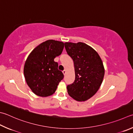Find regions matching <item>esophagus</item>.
Instances as JSON below:
<instances>
[{"mask_svg":"<svg viewBox=\"0 0 133 133\" xmlns=\"http://www.w3.org/2000/svg\"><path fill=\"white\" fill-rule=\"evenodd\" d=\"M62 72H63V74H64V75H65V74H66V70L65 69H64L63 71H62Z\"/></svg>","mask_w":133,"mask_h":133,"instance_id":"esophagus-1","label":"esophagus"}]
</instances>
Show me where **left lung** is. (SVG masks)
I'll return each mask as SVG.
<instances>
[{
    "instance_id": "left-lung-1",
    "label": "left lung",
    "mask_w": 133,
    "mask_h": 133,
    "mask_svg": "<svg viewBox=\"0 0 133 133\" xmlns=\"http://www.w3.org/2000/svg\"><path fill=\"white\" fill-rule=\"evenodd\" d=\"M68 54L73 59L75 79L67 86L68 93L77 101H84L96 93L103 81L105 70L98 54L82 42L64 43Z\"/></svg>"
}]
</instances>
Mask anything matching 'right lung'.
I'll return each mask as SVG.
<instances>
[{
	"label": "right lung",
	"mask_w": 133,
	"mask_h": 133,
	"mask_svg": "<svg viewBox=\"0 0 133 133\" xmlns=\"http://www.w3.org/2000/svg\"><path fill=\"white\" fill-rule=\"evenodd\" d=\"M64 47L63 42L48 40L34 49L27 58L24 68L25 78L37 96H51L63 79L64 74L54 59L62 53Z\"/></svg>",
	"instance_id": "add662e5"
}]
</instances>
